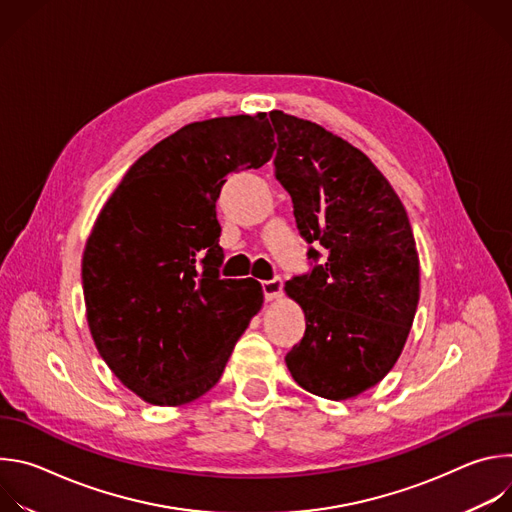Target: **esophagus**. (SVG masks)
<instances>
[{
	"mask_svg": "<svg viewBox=\"0 0 512 512\" xmlns=\"http://www.w3.org/2000/svg\"><path fill=\"white\" fill-rule=\"evenodd\" d=\"M281 289H283V281L281 277H273V279H267L263 281V296L267 302H273L281 296Z\"/></svg>",
	"mask_w": 512,
	"mask_h": 512,
	"instance_id": "1",
	"label": "esophagus"
}]
</instances>
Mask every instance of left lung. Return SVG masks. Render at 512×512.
<instances>
[{
  "mask_svg": "<svg viewBox=\"0 0 512 512\" xmlns=\"http://www.w3.org/2000/svg\"><path fill=\"white\" fill-rule=\"evenodd\" d=\"M275 178L294 202L300 235L326 261L285 283L306 334L285 364L306 391L344 401L395 367L419 302V257L409 216L379 168L322 125L269 113ZM308 259L320 253L310 247Z\"/></svg>",
  "mask_w": 512,
  "mask_h": 512,
  "instance_id": "8db88e82",
  "label": "left lung"
}]
</instances>
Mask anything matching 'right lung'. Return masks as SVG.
Returning a JSON list of instances; mask_svg holds the SVG:
<instances>
[{"mask_svg":"<svg viewBox=\"0 0 512 512\" xmlns=\"http://www.w3.org/2000/svg\"><path fill=\"white\" fill-rule=\"evenodd\" d=\"M265 113L184 125L123 176L83 253L95 346L113 375L152 405H186L221 379L261 283L221 279L216 198L229 174L275 150Z\"/></svg>","mask_w":512,"mask_h":512,"instance_id":"right-lung-1","label":"right lung"}]
</instances>
